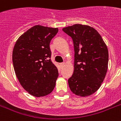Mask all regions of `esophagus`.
<instances>
[{
	"instance_id": "obj_1",
	"label": "esophagus",
	"mask_w": 121,
	"mask_h": 121,
	"mask_svg": "<svg viewBox=\"0 0 121 121\" xmlns=\"http://www.w3.org/2000/svg\"><path fill=\"white\" fill-rule=\"evenodd\" d=\"M60 65L61 67H62V66H63L65 65V63H60Z\"/></svg>"
}]
</instances>
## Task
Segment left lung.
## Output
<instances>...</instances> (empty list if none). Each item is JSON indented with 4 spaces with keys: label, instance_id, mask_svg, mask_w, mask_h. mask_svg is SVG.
I'll list each match as a JSON object with an SVG mask.
<instances>
[{
    "label": "left lung",
    "instance_id": "8db88e82",
    "mask_svg": "<svg viewBox=\"0 0 121 121\" xmlns=\"http://www.w3.org/2000/svg\"><path fill=\"white\" fill-rule=\"evenodd\" d=\"M63 31L73 42L74 72L68 82L74 94L86 97L100 88L107 73L108 49L99 33L93 27L75 24Z\"/></svg>",
    "mask_w": 121,
    "mask_h": 121
}]
</instances>
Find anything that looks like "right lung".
Wrapping results in <instances>:
<instances>
[{"instance_id":"right-lung-1","label":"right lung","mask_w":121,"mask_h":121,"mask_svg":"<svg viewBox=\"0 0 121 121\" xmlns=\"http://www.w3.org/2000/svg\"><path fill=\"white\" fill-rule=\"evenodd\" d=\"M58 28L33 26L19 38L12 52L16 77L22 86L35 97H43L54 89L58 77L51 61L49 44Z\"/></svg>"}]
</instances>
